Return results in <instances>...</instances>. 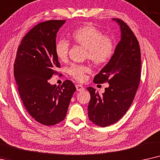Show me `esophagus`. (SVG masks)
Masks as SVG:
<instances>
[{"instance_id":"esophagus-1","label":"esophagus","mask_w":160,"mask_h":160,"mask_svg":"<svg viewBox=\"0 0 160 160\" xmlns=\"http://www.w3.org/2000/svg\"><path fill=\"white\" fill-rule=\"evenodd\" d=\"M76 89L78 91H82L85 90V88L82 85H76Z\"/></svg>"}]
</instances>
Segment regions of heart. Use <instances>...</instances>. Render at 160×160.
<instances>
[{
  "label": "heart",
  "mask_w": 160,
  "mask_h": 160,
  "mask_svg": "<svg viewBox=\"0 0 160 160\" xmlns=\"http://www.w3.org/2000/svg\"><path fill=\"white\" fill-rule=\"evenodd\" d=\"M71 38L74 43L87 49L86 58L97 66L106 64L114 53L113 41L92 25H85L74 30ZM69 46V42L67 40L61 39L57 42L55 50L59 61L62 62L67 61ZM90 71V67L87 65L72 64L67 69L68 73L79 81H83L86 74Z\"/></svg>",
  "instance_id": "obj_1"
}]
</instances>
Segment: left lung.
Wrapping results in <instances>:
<instances>
[{"label":"left lung","instance_id":"8db88e82","mask_svg":"<svg viewBox=\"0 0 160 160\" xmlns=\"http://www.w3.org/2000/svg\"><path fill=\"white\" fill-rule=\"evenodd\" d=\"M121 30V39L112 58L93 78L95 83L108 82L109 86L100 95L92 87L88 118L93 123L105 127L122 118L132 103L140 80L141 55L137 38L123 20L112 19Z\"/></svg>","mask_w":160,"mask_h":160}]
</instances>
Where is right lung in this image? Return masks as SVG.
<instances>
[{"label": "right lung", "mask_w": 160, "mask_h": 160, "mask_svg": "<svg viewBox=\"0 0 160 160\" xmlns=\"http://www.w3.org/2000/svg\"><path fill=\"white\" fill-rule=\"evenodd\" d=\"M66 20H48L29 31L19 45L14 74L25 108L34 120L55 125L65 118L72 95L73 82L66 80L61 87L50 79L61 67L55 54L56 34Z\"/></svg>", "instance_id": "right-lung-1"}]
</instances>
